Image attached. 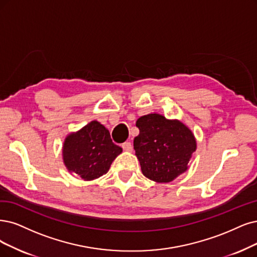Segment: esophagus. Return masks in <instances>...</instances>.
I'll return each mask as SVG.
<instances>
[{
  "label": "esophagus",
  "instance_id": "obj_1",
  "mask_svg": "<svg viewBox=\"0 0 257 257\" xmlns=\"http://www.w3.org/2000/svg\"><path fill=\"white\" fill-rule=\"evenodd\" d=\"M121 147H122L123 150H126V151H131L132 150V144L130 143V142H125V143L121 145Z\"/></svg>",
  "mask_w": 257,
  "mask_h": 257
}]
</instances>
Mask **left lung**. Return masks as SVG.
<instances>
[{
  "label": "left lung",
  "instance_id": "obj_1",
  "mask_svg": "<svg viewBox=\"0 0 257 257\" xmlns=\"http://www.w3.org/2000/svg\"><path fill=\"white\" fill-rule=\"evenodd\" d=\"M140 135L134 147L143 175L158 183L173 181L186 172L189 159L197 148L196 139L178 119H167L158 113L137 120Z\"/></svg>",
  "mask_w": 257,
  "mask_h": 257
}]
</instances>
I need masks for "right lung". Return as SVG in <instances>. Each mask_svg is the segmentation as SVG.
<instances>
[{
	"label": "right lung",
	"instance_id": "obj_1",
	"mask_svg": "<svg viewBox=\"0 0 257 257\" xmlns=\"http://www.w3.org/2000/svg\"><path fill=\"white\" fill-rule=\"evenodd\" d=\"M121 151L112 142L109 130L97 120H92L65 138L63 163L70 173L78 175L84 181H91L107 174Z\"/></svg>",
	"mask_w": 257,
	"mask_h": 257
}]
</instances>
